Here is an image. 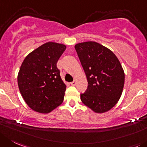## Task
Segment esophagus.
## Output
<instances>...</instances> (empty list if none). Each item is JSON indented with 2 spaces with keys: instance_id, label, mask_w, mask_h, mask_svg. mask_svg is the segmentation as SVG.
<instances>
[{
  "instance_id": "1",
  "label": "esophagus",
  "mask_w": 147,
  "mask_h": 147,
  "mask_svg": "<svg viewBox=\"0 0 147 147\" xmlns=\"http://www.w3.org/2000/svg\"><path fill=\"white\" fill-rule=\"evenodd\" d=\"M70 84L72 85V86H75V85H76V81H75V80H74V81L71 82Z\"/></svg>"
}]
</instances>
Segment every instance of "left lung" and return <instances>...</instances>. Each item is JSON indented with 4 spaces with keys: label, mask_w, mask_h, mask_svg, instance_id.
<instances>
[{
    "label": "left lung",
    "mask_w": 147,
    "mask_h": 147,
    "mask_svg": "<svg viewBox=\"0 0 147 147\" xmlns=\"http://www.w3.org/2000/svg\"><path fill=\"white\" fill-rule=\"evenodd\" d=\"M88 80L87 90L80 94L86 106L96 113L110 110L122 95L125 73L115 53L94 41L75 46Z\"/></svg>",
    "instance_id": "8db88e82"
}]
</instances>
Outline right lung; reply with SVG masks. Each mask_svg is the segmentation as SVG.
<instances>
[{"mask_svg": "<svg viewBox=\"0 0 147 147\" xmlns=\"http://www.w3.org/2000/svg\"><path fill=\"white\" fill-rule=\"evenodd\" d=\"M65 49V45L48 42L29 53L23 61L18 73V86L32 110L49 113L64 101L66 85L57 63Z\"/></svg>", "mask_w": 147, "mask_h": 147, "instance_id": "right-lung-1", "label": "right lung"}]
</instances>
